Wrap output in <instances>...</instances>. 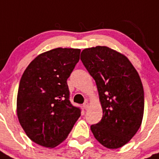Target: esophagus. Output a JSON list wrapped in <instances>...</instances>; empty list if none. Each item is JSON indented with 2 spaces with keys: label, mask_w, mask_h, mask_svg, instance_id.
Instances as JSON below:
<instances>
[{
  "label": "esophagus",
  "mask_w": 159,
  "mask_h": 159,
  "mask_svg": "<svg viewBox=\"0 0 159 159\" xmlns=\"http://www.w3.org/2000/svg\"><path fill=\"white\" fill-rule=\"evenodd\" d=\"M83 108L85 109V110H88V108H89V102H85V103L83 104Z\"/></svg>",
  "instance_id": "esophagus-1"
}]
</instances>
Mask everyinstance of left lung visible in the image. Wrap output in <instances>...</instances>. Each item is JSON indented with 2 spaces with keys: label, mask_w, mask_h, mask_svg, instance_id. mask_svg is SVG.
Wrapping results in <instances>:
<instances>
[{
  "label": "left lung",
  "mask_w": 159,
  "mask_h": 159,
  "mask_svg": "<svg viewBox=\"0 0 159 159\" xmlns=\"http://www.w3.org/2000/svg\"><path fill=\"white\" fill-rule=\"evenodd\" d=\"M81 60L95 80L103 112L91 131L106 148L121 147L143 121L144 91L139 73L125 55L107 46L83 49Z\"/></svg>",
  "instance_id": "8db88e82"
}]
</instances>
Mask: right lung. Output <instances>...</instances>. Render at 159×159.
I'll list each match as a JSON object with an SVG mask.
<instances>
[{
  "label": "right lung",
  "mask_w": 159,
  "mask_h": 159,
  "mask_svg": "<svg viewBox=\"0 0 159 159\" xmlns=\"http://www.w3.org/2000/svg\"><path fill=\"white\" fill-rule=\"evenodd\" d=\"M80 49L57 48L37 56L23 73L16 114L26 135L54 148L66 140L81 110L70 103L67 79L78 62Z\"/></svg>",
  "instance_id": "right-lung-1"
}]
</instances>
